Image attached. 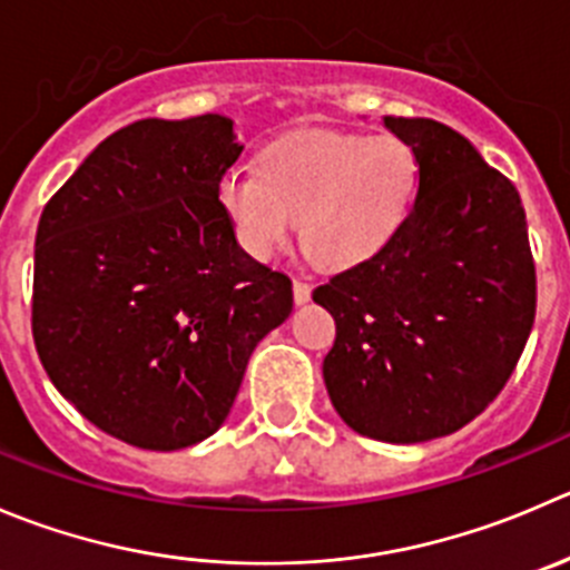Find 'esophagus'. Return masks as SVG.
Returning <instances> with one entry per match:
<instances>
[{
	"instance_id": "34e87169",
	"label": "esophagus",
	"mask_w": 570,
	"mask_h": 570,
	"mask_svg": "<svg viewBox=\"0 0 570 570\" xmlns=\"http://www.w3.org/2000/svg\"><path fill=\"white\" fill-rule=\"evenodd\" d=\"M292 295H295L297 306H303V303H308V297H312V286H308L306 281H295V284H292Z\"/></svg>"
}]
</instances>
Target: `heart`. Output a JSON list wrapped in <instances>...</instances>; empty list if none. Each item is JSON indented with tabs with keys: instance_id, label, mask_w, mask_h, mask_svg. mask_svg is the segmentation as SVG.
I'll return each instance as SVG.
<instances>
[{
	"instance_id": "b5f03b06",
	"label": "heart",
	"mask_w": 570,
	"mask_h": 570,
	"mask_svg": "<svg viewBox=\"0 0 570 570\" xmlns=\"http://www.w3.org/2000/svg\"><path fill=\"white\" fill-rule=\"evenodd\" d=\"M256 167L228 173L217 189L239 245L269 258L297 219L303 247L336 269L367 262L397 234L417 186L412 147L392 132L301 127L269 141Z\"/></svg>"
}]
</instances>
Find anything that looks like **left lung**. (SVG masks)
<instances>
[{"mask_svg":"<svg viewBox=\"0 0 570 570\" xmlns=\"http://www.w3.org/2000/svg\"><path fill=\"white\" fill-rule=\"evenodd\" d=\"M417 161V195L367 262L314 289L336 323L323 362L362 438L429 443L493 403L534 323V262L515 186L454 127L384 116Z\"/></svg>","mask_w":570,"mask_h":570,"instance_id":"1","label":"left lung"}]
</instances>
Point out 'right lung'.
Instances as JSON below:
<instances>
[{
    "label": "right lung",
    "instance_id": "obj_1",
    "mask_svg": "<svg viewBox=\"0 0 570 570\" xmlns=\"http://www.w3.org/2000/svg\"><path fill=\"white\" fill-rule=\"evenodd\" d=\"M234 119H138L94 147L36 234L32 336L97 429L147 451L212 438L292 281L239 247L219 206Z\"/></svg>",
    "mask_w": 570,
    "mask_h": 570
}]
</instances>
